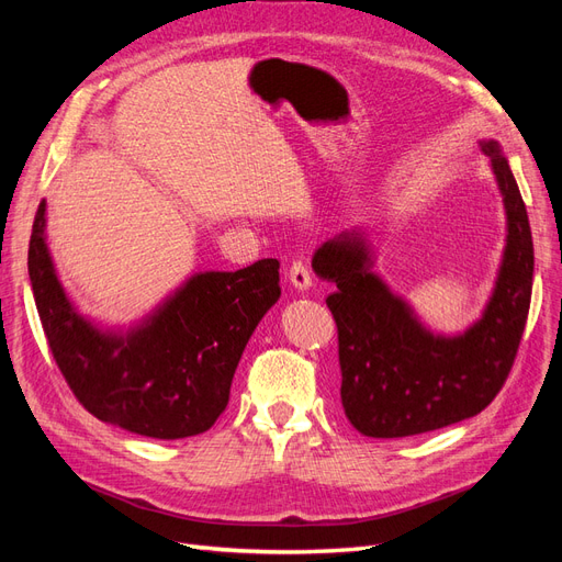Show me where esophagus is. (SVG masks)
<instances>
[{
	"mask_svg": "<svg viewBox=\"0 0 562 562\" xmlns=\"http://www.w3.org/2000/svg\"><path fill=\"white\" fill-rule=\"evenodd\" d=\"M288 281H291L297 291H307L312 285V271L304 260H293L288 267Z\"/></svg>",
	"mask_w": 562,
	"mask_h": 562,
	"instance_id": "obj_1",
	"label": "esophagus"
}]
</instances>
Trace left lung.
<instances>
[{
    "mask_svg": "<svg viewBox=\"0 0 562 562\" xmlns=\"http://www.w3.org/2000/svg\"><path fill=\"white\" fill-rule=\"evenodd\" d=\"M506 209V248L487 310L457 337L431 335L372 274L361 229L314 252V271L337 291L326 297L337 326L342 407L363 436L403 438L450 427L495 401L514 368L532 297L535 248L516 178L495 140H483Z\"/></svg>",
    "mask_w": 562,
    "mask_h": 562,
    "instance_id": "8db88e82",
    "label": "left lung"
}]
</instances>
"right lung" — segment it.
<instances>
[{"label": "right lung", "instance_id": "1", "mask_svg": "<svg viewBox=\"0 0 562 562\" xmlns=\"http://www.w3.org/2000/svg\"><path fill=\"white\" fill-rule=\"evenodd\" d=\"M44 213L42 201L27 250L30 283L48 349L77 401L93 417L149 438L209 431L229 403L255 326L281 295L279 260L194 274L143 326L100 333L63 291Z\"/></svg>", "mask_w": 562, "mask_h": 562}]
</instances>
